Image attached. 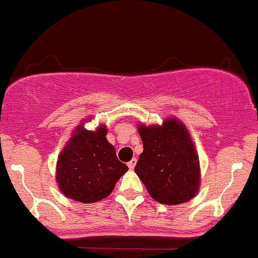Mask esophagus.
<instances>
[{
    "instance_id": "esophagus-1",
    "label": "esophagus",
    "mask_w": 258,
    "mask_h": 258,
    "mask_svg": "<svg viewBox=\"0 0 258 258\" xmlns=\"http://www.w3.org/2000/svg\"><path fill=\"white\" fill-rule=\"evenodd\" d=\"M136 163H137V160H136V158H132V160L130 161L128 163H127V166H128L130 170H132V168H135V166H136Z\"/></svg>"
}]
</instances>
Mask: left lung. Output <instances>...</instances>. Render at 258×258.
Masks as SVG:
<instances>
[{
  "label": "left lung",
  "instance_id": "8db88e82",
  "mask_svg": "<svg viewBox=\"0 0 258 258\" xmlns=\"http://www.w3.org/2000/svg\"><path fill=\"white\" fill-rule=\"evenodd\" d=\"M144 144L135 167L148 194L163 205H179L197 195L201 183L199 153L188 130L176 117L162 124H139Z\"/></svg>",
  "mask_w": 258,
  "mask_h": 258
}]
</instances>
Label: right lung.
I'll return each instance as SVG.
<instances>
[{
	"label": "right lung",
	"instance_id": "right-lung-1",
	"mask_svg": "<svg viewBox=\"0 0 258 258\" xmlns=\"http://www.w3.org/2000/svg\"><path fill=\"white\" fill-rule=\"evenodd\" d=\"M87 118L74 130L57 158L56 182L63 196L82 204L106 199L128 167L119 162L106 139L107 126L86 130Z\"/></svg>",
	"mask_w": 258,
	"mask_h": 258
}]
</instances>
